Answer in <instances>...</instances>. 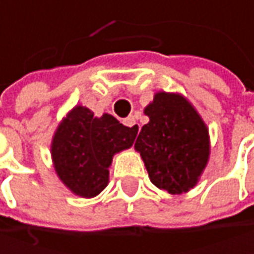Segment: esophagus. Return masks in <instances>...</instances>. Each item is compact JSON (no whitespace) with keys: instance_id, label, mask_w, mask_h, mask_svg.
<instances>
[{"instance_id":"34e87169","label":"esophagus","mask_w":254,"mask_h":254,"mask_svg":"<svg viewBox=\"0 0 254 254\" xmlns=\"http://www.w3.org/2000/svg\"><path fill=\"white\" fill-rule=\"evenodd\" d=\"M123 124H124V126H127V127H130V128H133V131H134V133H137V131H139V124L136 123V118H134L133 115H130V117L124 118V120H123Z\"/></svg>"}]
</instances>
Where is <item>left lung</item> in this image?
<instances>
[{
  "mask_svg": "<svg viewBox=\"0 0 254 254\" xmlns=\"http://www.w3.org/2000/svg\"><path fill=\"white\" fill-rule=\"evenodd\" d=\"M149 123L134 142L149 180L158 189L180 194L196 186L206 166L208 130L193 106L175 94L158 92L145 109Z\"/></svg>",
  "mask_w": 254,
  "mask_h": 254,
  "instance_id": "obj_1",
  "label": "left lung"
}]
</instances>
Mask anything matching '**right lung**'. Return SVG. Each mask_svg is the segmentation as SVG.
<instances>
[{"label": "right lung", "mask_w": 254, "mask_h": 254, "mask_svg": "<svg viewBox=\"0 0 254 254\" xmlns=\"http://www.w3.org/2000/svg\"><path fill=\"white\" fill-rule=\"evenodd\" d=\"M136 134L112 115L96 118L89 109L76 106L52 142L55 171L73 193L96 196L108 186L112 155L130 148Z\"/></svg>", "instance_id": "1"}]
</instances>
